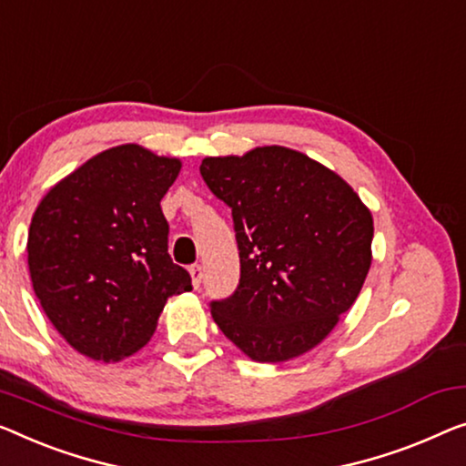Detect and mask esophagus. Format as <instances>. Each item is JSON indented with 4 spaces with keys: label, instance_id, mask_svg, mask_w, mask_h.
<instances>
[{
    "label": "esophagus",
    "instance_id": "esophagus-1",
    "mask_svg": "<svg viewBox=\"0 0 466 466\" xmlns=\"http://www.w3.org/2000/svg\"><path fill=\"white\" fill-rule=\"evenodd\" d=\"M190 276H192V287L198 289L200 287V280H203V268L192 266L190 268Z\"/></svg>",
    "mask_w": 466,
    "mask_h": 466
}]
</instances>
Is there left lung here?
Instances as JSON below:
<instances>
[{
	"label": "left lung",
	"mask_w": 466,
	"mask_h": 466,
	"mask_svg": "<svg viewBox=\"0 0 466 466\" xmlns=\"http://www.w3.org/2000/svg\"><path fill=\"white\" fill-rule=\"evenodd\" d=\"M200 176L232 209L234 295L211 303L221 332L255 362L320 345L356 303L372 263V213L341 176L287 146L207 157Z\"/></svg>",
	"instance_id": "obj_1"
}]
</instances>
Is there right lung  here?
Listing matches in <instances>:
<instances>
[{"mask_svg":"<svg viewBox=\"0 0 466 466\" xmlns=\"http://www.w3.org/2000/svg\"><path fill=\"white\" fill-rule=\"evenodd\" d=\"M182 169L140 144L108 148L52 186L33 213V290L60 337L96 362H119L150 341L190 274L167 253L161 198Z\"/></svg>","mask_w":466,"mask_h":466,"instance_id":"right-lung-1","label":"right lung"}]
</instances>
